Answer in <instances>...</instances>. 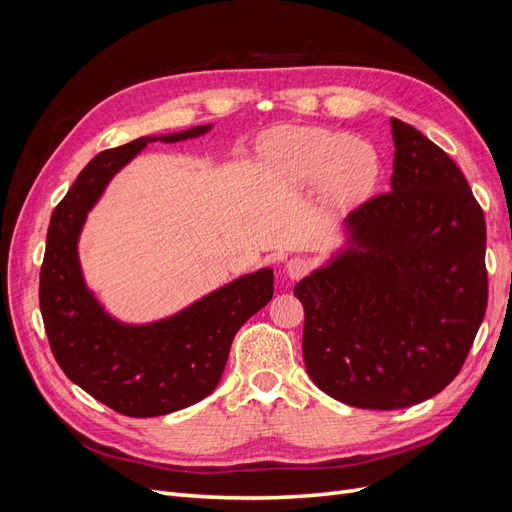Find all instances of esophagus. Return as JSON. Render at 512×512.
I'll return each instance as SVG.
<instances>
[{
	"mask_svg": "<svg viewBox=\"0 0 512 512\" xmlns=\"http://www.w3.org/2000/svg\"><path fill=\"white\" fill-rule=\"evenodd\" d=\"M309 269H312V265H309V260L303 256H294L286 262V273L290 280H301V277L309 273Z\"/></svg>",
	"mask_w": 512,
	"mask_h": 512,
	"instance_id": "34e87169",
	"label": "esophagus"
}]
</instances>
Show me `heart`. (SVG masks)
Listing matches in <instances>:
<instances>
[{"instance_id": "heart-1", "label": "heart", "mask_w": 512, "mask_h": 512, "mask_svg": "<svg viewBox=\"0 0 512 512\" xmlns=\"http://www.w3.org/2000/svg\"><path fill=\"white\" fill-rule=\"evenodd\" d=\"M262 158L288 183L314 185L322 179L324 198L339 209L363 203L380 175L374 147L322 128L275 130L262 141Z\"/></svg>"}]
</instances>
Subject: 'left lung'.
Listing matches in <instances>:
<instances>
[{
    "instance_id": "obj_1",
    "label": "left lung",
    "mask_w": 512,
    "mask_h": 512,
    "mask_svg": "<svg viewBox=\"0 0 512 512\" xmlns=\"http://www.w3.org/2000/svg\"><path fill=\"white\" fill-rule=\"evenodd\" d=\"M391 192L356 207V247L294 286L303 359L320 391L397 410L455 380L487 312L485 215L459 166L391 119Z\"/></svg>"
}]
</instances>
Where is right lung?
<instances>
[{"label":"right lung","mask_w":512,"mask_h":512,"mask_svg":"<svg viewBox=\"0 0 512 512\" xmlns=\"http://www.w3.org/2000/svg\"><path fill=\"white\" fill-rule=\"evenodd\" d=\"M211 126L162 136V143L205 134ZM156 138L100 151L55 207L40 269V312L64 374L111 410L162 416L205 399L218 386L241 324L273 297V271L245 275L181 314L128 327L104 314L83 284L76 239L104 185Z\"/></svg>","instance_id":"right-lung-1"}]
</instances>
